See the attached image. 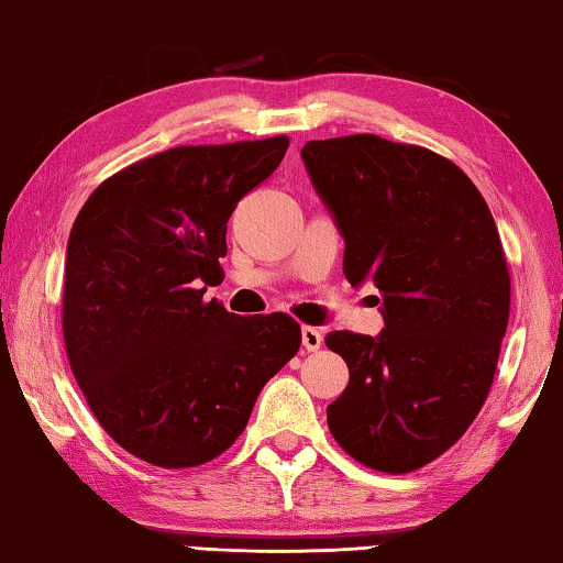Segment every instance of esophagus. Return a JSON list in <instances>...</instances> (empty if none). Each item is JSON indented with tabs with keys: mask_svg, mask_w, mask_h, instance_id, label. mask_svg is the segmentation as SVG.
<instances>
[{
	"mask_svg": "<svg viewBox=\"0 0 563 563\" xmlns=\"http://www.w3.org/2000/svg\"><path fill=\"white\" fill-rule=\"evenodd\" d=\"M302 345H305L307 351H318L320 345H322V333H320V330L305 325L302 328Z\"/></svg>",
	"mask_w": 563,
	"mask_h": 563,
	"instance_id": "34e87169",
	"label": "esophagus"
}]
</instances>
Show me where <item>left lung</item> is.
Instances as JSON below:
<instances>
[{
  "label": "left lung",
  "mask_w": 563,
  "mask_h": 563,
  "mask_svg": "<svg viewBox=\"0 0 563 563\" xmlns=\"http://www.w3.org/2000/svg\"><path fill=\"white\" fill-rule=\"evenodd\" d=\"M302 161L345 241V279L382 291L379 335L325 338L351 374L328 428L364 466L415 472L466 433L495 379L510 318L495 218L456 164L420 145L345 135L305 143Z\"/></svg>",
  "instance_id": "left-lung-1"
}]
</instances>
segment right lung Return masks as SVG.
<instances>
[{
	"label": "right lung",
	"mask_w": 563,
	"mask_h": 563,
	"mask_svg": "<svg viewBox=\"0 0 563 563\" xmlns=\"http://www.w3.org/2000/svg\"><path fill=\"white\" fill-rule=\"evenodd\" d=\"M287 148V135L179 145L110 176L76 214L68 364L99 426L153 466H199L228 451L302 343L289 314L241 318L202 299L222 279L230 214Z\"/></svg>",
	"instance_id": "obj_1"
}]
</instances>
